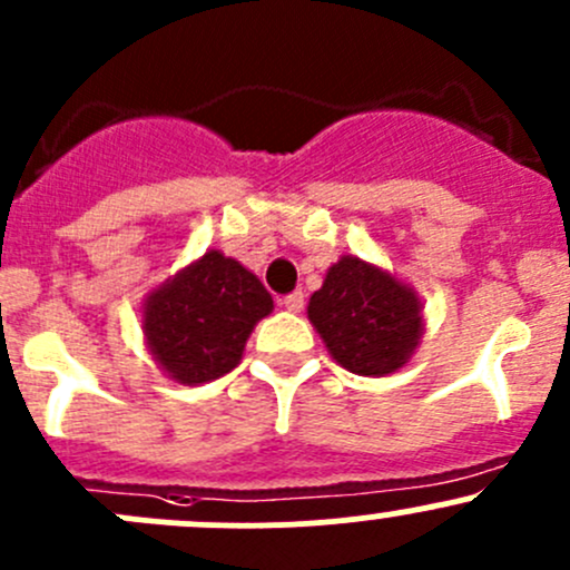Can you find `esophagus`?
I'll return each instance as SVG.
<instances>
[{
    "instance_id": "esophagus-1",
    "label": "esophagus",
    "mask_w": 570,
    "mask_h": 570,
    "mask_svg": "<svg viewBox=\"0 0 570 570\" xmlns=\"http://www.w3.org/2000/svg\"><path fill=\"white\" fill-rule=\"evenodd\" d=\"M281 303H284L286 312H295L297 314L303 308V292H292V295H286Z\"/></svg>"
}]
</instances>
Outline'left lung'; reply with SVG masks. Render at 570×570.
<instances>
[{"label": "left lung", "instance_id": "1", "mask_svg": "<svg viewBox=\"0 0 570 570\" xmlns=\"http://www.w3.org/2000/svg\"><path fill=\"white\" fill-rule=\"evenodd\" d=\"M327 353L353 375L383 377L405 366L422 338V301L392 273L342 256L308 301Z\"/></svg>", "mask_w": 570, "mask_h": 570}]
</instances>
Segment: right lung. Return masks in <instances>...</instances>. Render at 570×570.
Returning <instances> with one entry per match:
<instances>
[{
  "mask_svg": "<svg viewBox=\"0 0 570 570\" xmlns=\"http://www.w3.org/2000/svg\"><path fill=\"white\" fill-rule=\"evenodd\" d=\"M269 312L273 297L250 269L206 250L146 297L142 333L170 381L198 386L239 364L253 325Z\"/></svg>",
  "mask_w": 570,
  "mask_h": 570,
  "instance_id": "1",
  "label": "right lung"
}]
</instances>
